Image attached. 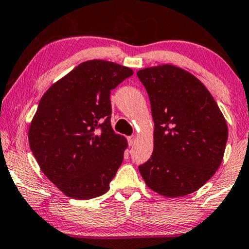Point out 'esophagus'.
Segmentation results:
<instances>
[{
	"label": "esophagus",
	"instance_id": "34e87169",
	"mask_svg": "<svg viewBox=\"0 0 249 249\" xmlns=\"http://www.w3.org/2000/svg\"><path fill=\"white\" fill-rule=\"evenodd\" d=\"M127 142H128V145H130V146H133L134 142H136V136H130V137H128Z\"/></svg>",
	"mask_w": 249,
	"mask_h": 249
}]
</instances>
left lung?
<instances>
[{"mask_svg":"<svg viewBox=\"0 0 249 249\" xmlns=\"http://www.w3.org/2000/svg\"><path fill=\"white\" fill-rule=\"evenodd\" d=\"M147 91L154 122L153 153L139 172L154 192L184 196L218 170L227 124L210 91L187 71L159 65L137 72Z\"/></svg>","mask_w":249,"mask_h":249,"instance_id":"1","label":"left lung"}]
</instances>
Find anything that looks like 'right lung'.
I'll use <instances>...</instances> for the list:
<instances>
[{
    "label": "right lung",
    "mask_w": 249,
    "mask_h": 249,
    "mask_svg": "<svg viewBox=\"0 0 249 249\" xmlns=\"http://www.w3.org/2000/svg\"><path fill=\"white\" fill-rule=\"evenodd\" d=\"M132 73L113 62H84L39 101L29 128L31 152L70 198L92 199L110 188L127 147L111 126L110 95Z\"/></svg>",
    "instance_id": "1"
}]
</instances>
